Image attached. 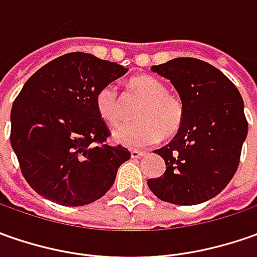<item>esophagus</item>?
<instances>
[{
	"label": "esophagus",
	"mask_w": 257,
	"mask_h": 257,
	"mask_svg": "<svg viewBox=\"0 0 257 257\" xmlns=\"http://www.w3.org/2000/svg\"><path fill=\"white\" fill-rule=\"evenodd\" d=\"M130 154H132V159H140V157L146 156V153H143V152H139V150H132Z\"/></svg>",
	"instance_id": "1"
}]
</instances>
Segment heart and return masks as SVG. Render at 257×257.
Listing matches in <instances>:
<instances>
[{
	"label": "heart",
	"instance_id": "obj_1",
	"mask_svg": "<svg viewBox=\"0 0 257 257\" xmlns=\"http://www.w3.org/2000/svg\"><path fill=\"white\" fill-rule=\"evenodd\" d=\"M128 85L143 98L136 111L139 120L118 125L113 132L114 142L128 149H144L156 143L160 136L170 137L180 130L184 117L182 100L167 93L160 80L152 75H140L132 78ZM95 107L107 123H118L121 118V104L117 87L103 85L95 94Z\"/></svg>",
	"mask_w": 257,
	"mask_h": 257
}]
</instances>
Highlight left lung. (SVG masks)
Instances as JSON below:
<instances>
[{
    "label": "left lung",
    "instance_id": "obj_1",
    "mask_svg": "<svg viewBox=\"0 0 257 257\" xmlns=\"http://www.w3.org/2000/svg\"><path fill=\"white\" fill-rule=\"evenodd\" d=\"M152 71L170 80L184 117L172 142L154 150L164 159L166 172L147 184L173 204L207 202L229 184L239 166L247 136L242 95L220 70L197 58H173Z\"/></svg>",
    "mask_w": 257,
    "mask_h": 257
}]
</instances>
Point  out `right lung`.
Returning a JSON list of instances; mask_svg holds the SVG:
<instances>
[{"mask_svg": "<svg viewBox=\"0 0 257 257\" xmlns=\"http://www.w3.org/2000/svg\"><path fill=\"white\" fill-rule=\"evenodd\" d=\"M128 71L93 54L70 53L41 67L11 108V146L28 184L61 206L103 197L130 152L105 143L95 94Z\"/></svg>", "mask_w": 257, "mask_h": 257, "instance_id": "1", "label": "right lung"}]
</instances>
